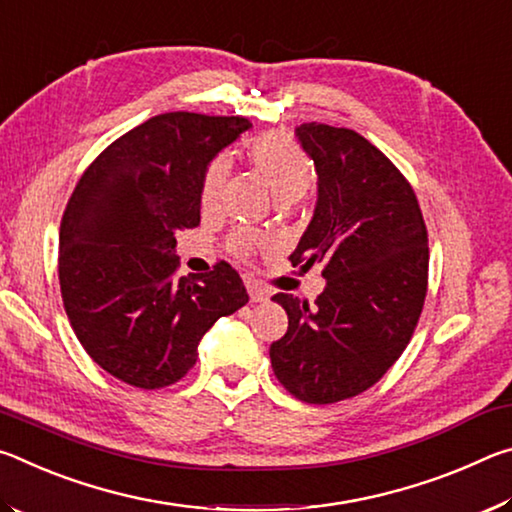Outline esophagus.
Masks as SVG:
<instances>
[{"label":"esophagus","mask_w":512,"mask_h":512,"mask_svg":"<svg viewBox=\"0 0 512 512\" xmlns=\"http://www.w3.org/2000/svg\"><path fill=\"white\" fill-rule=\"evenodd\" d=\"M248 296H250V302H266L271 298V293H268L264 287H259L257 282H248Z\"/></svg>","instance_id":"esophagus-1"}]
</instances>
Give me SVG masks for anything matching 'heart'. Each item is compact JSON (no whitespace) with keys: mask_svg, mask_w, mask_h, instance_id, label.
<instances>
[{"mask_svg":"<svg viewBox=\"0 0 512 512\" xmlns=\"http://www.w3.org/2000/svg\"><path fill=\"white\" fill-rule=\"evenodd\" d=\"M244 158L280 205L298 201L314 183V162L309 160V155L296 142L287 140V137L264 135L250 140L244 149ZM225 180H228V162L221 158L210 162L201 183L203 210H214L221 198ZM259 246H262V239L250 235V232H235L230 239V248L241 257H248Z\"/></svg>","mask_w":512,"mask_h":512,"instance_id":"b5f03b06","label":"heart"}]
</instances>
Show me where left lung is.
<instances>
[{
  "mask_svg": "<svg viewBox=\"0 0 512 512\" xmlns=\"http://www.w3.org/2000/svg\"><path fill=\"white\" fill-rule=\"evenodd\" d=\"M296 137L318 173L314 216L291 253L323 264L314 305L277 293L289 329L271 345L275 377L309 404L366 391L400 359L427 296V228L395 164L350 128L302 124Z\"/></svg>",
  "mask_w": 512,
  "mask_h": 512,
  "instance_id": "8db88e82",
  "label": "left lung"
}]
</instances>
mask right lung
Masks as SVG:
<instances>
[{"label": "right lung", "mask_w": 512, "mask_h": 512, "mask_svg": "<svg viewBox=\"0 0 512 512\" xmlns=\"http://www.w3.org/2000/svg\"><path fill=\"white\" fill-rule=\"evenodd\" d=\"M250 128L244 117L164 112L112 142L83 173L60 223L69 323L94 363L126 384L187 375L198 343L248 302L230 264L176 277V235L201 223L205 169Z\"/></svg>", "instance_id": "add662e5"}]
</instances>
